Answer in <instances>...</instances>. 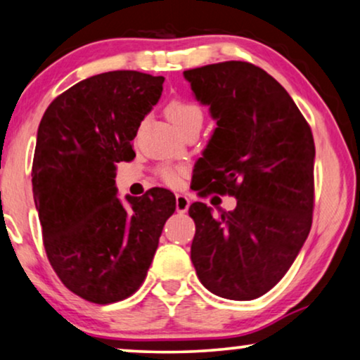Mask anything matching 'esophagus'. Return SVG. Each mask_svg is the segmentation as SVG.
Wrapping results in <instances>:
<instances>
[{"label": "esophagus", "instance_id": "34e87169", "mask_svg": "<svg viewBox=\"0 0 360 360\" xmlns=\"http://www.w3.org/2000/svg\"><path fill=\"white\" fill-rule=\"evenodd\" d=\"M189 209V199L184 194L176 195V210L177 212H188Z\"/></svg>", "mask_w": 360, "mask_h": 360}]
</instances>
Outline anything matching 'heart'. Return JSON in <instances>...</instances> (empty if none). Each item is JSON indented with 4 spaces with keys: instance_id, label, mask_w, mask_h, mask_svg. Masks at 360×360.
<instances>
[{
    "instance_id": "b5f03b06",
    "label": "heart",
    "mask_w": 360,
    "mask_h": 360,
    "mask_svg": "<svg viewBox=\"0 0 360 360\" xmlns=\"http://www.w3.org/2000/svg\"><path fill=\"white\" fill-rule=\"evenodd\" d=\"M166 115L167 118L171 120V123L174 124L177 130H184L186 127L193 123H202L204 120V112L202 108L199 107L198 103L189 102V100L184 98H174L171 100L169 103L166 105ZM161 179L165 181L166 184L176 186L179 184V177L183 174V171L176 169V167H162L160 171Z\"/></svg>"
}]
</instances>
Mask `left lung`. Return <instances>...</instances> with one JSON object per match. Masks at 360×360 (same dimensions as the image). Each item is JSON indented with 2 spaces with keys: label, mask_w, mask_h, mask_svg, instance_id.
I'll return each mask as SVG.
<instances>
[{
  "label": "left lung",
  "mask_w": 360,
  "mask_h": 360,
  "mask_svg": "<svg viewBox=\"0 0 360 360\" xmlns=\"http://www.w3.org/2000/svg\"><path fill=\"white\" fill-rule=\"evenodd\" d=\"M184 77L217 122L198 161L200 186L237 199L219 215L202 202L191 205V260L214 295L255 300L285 276L308 238L313 133L290 94L250 62H219Z\"/></svg>",
  "instance_id": "left-lung-1"
}]
</instances>
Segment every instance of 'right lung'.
Listing matches in <instances>:
<instances>
[{"label":"right lung","instance_id":"1","mask_svg":"<svg viewBox=\"0 0 360 360\" xmlns=\"http://www.w3.org/2000/svg\"><path fill=\"white\" fill-rule=\"evenodd\" d=\"M165 77L136 70L98 74L52 100L37 130L32 194L57 276L80 298L110 304L145 281L176 198L153 188L117 198V162L158 103Z\"/></svg>","mask_w":360,"mask_h":360}]
</instances>
